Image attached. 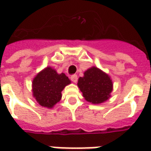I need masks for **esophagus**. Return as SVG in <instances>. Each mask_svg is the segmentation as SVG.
Segmentation results:
<instances>
[{
	"instance_id": "34e87169",
	"label": "esophagus",
	"mask_w": 151,
	"mask_h": 151,
	"mask_svg": "<svg viewBox=\"0 0 151 151\" xmlns=\"http://www.w3.org/2000/svg\"><path fill=\"white\" fill-rule=\"evenodd\" d=\"M70 80L72 81L73 82L76 83V82L78 81V76L76 75V74H73V75H72L70 77Z\"/></svg>"
}]
</instances>
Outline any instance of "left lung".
I'll return each instance as SVG.
<instances>
[{
	"instance_id": "1",
	"label": "left lung",
	"mask_w": 151,
	"mask_h": 151,
	"mask_svg": "<svg viewBox=\"0 0 151 151\" xmlns=\"http://www.w3.org/2000/svg\"><path fill=\"white\" fill-rule=\"evenodd\" d=\"M78 86L86 101L101 104L107 101L112 90V82L108 74L96 67H92L78 79Z\"/></svg>"
}]
</instances>
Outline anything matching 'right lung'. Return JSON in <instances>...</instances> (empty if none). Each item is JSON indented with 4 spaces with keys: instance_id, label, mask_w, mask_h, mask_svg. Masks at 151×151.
<instances>
[{
    "instance_id": "obj_1",
    "label": "right lung",
    "mask_w": 151,
    "mask_h": 151,
    "mask_svg": "<svg viewBox=\"0 0 151 151\" xmlns=\"http://www.w3.org/2000/svg\"><path fill=\"white\" fill-rule=\"evenodd\" d=\"M70 83L65 73L58 74L52 68L47 67L33 80V96L41 106L50 109L60 101L61 92Z\"/></svg>"
}]
</instances>
